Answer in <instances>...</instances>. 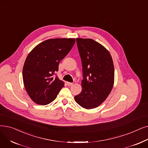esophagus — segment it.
Returning a JSON list of instances; mask_svg holds the SVG:
<instances>
[{
	"label": "esophagus",
	"mask_w": 148,
	"mask_h": 148,
	"mask_svg": "<svg viewBox=\"0 0 148 148\" xmlns=\"http://www.w3.org/2000/svg\"><path fill=\"white\" fill-rule=\"evenodd\" d=\"M66 84L68 85V86H72L73 85V83H71V82H66Z\"/></svg>",
	"instance_id": "obj_1"
}]
</instances>
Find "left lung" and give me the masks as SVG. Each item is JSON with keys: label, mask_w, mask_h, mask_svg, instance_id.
Returning <instances> with one entry per match:
<instances>
[{"label": "left lung", "mask_w": 148, "mask_h": 148, "mask_svg": "<svg viewBox=\"0 0 148 148\" xmlns=\"http://www.w3.org/2000/svg\"><path fill=\"white\" fill-rule=\"evenodd\" d=\"M82 60L83 79L82 92L75 101L86 110L100 106L111 92L114 83V67L109 51L91 38H77Z\"/></svg>", "instance_id": "left-lung-1"}]
</instances>
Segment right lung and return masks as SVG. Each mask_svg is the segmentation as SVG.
I'll use <instances>...</instances> for the list:
<instances>
[{"label":"right lung","instance_id":"right-lung-1","mask_svg":"<svg viewBox=\"0 0 148 148\" xmlns=\"http://www.w3.org/2000/svg\"><path fill=\"white\" fill-rule=\"evenodd\" d=\"M75 42V38H51L38 44L28 54L23 67V81L28 95L36 103H50L64 86V82L54 75Z\"/></svg>","mask_w":148,"mask_h":148}]
</instances>
